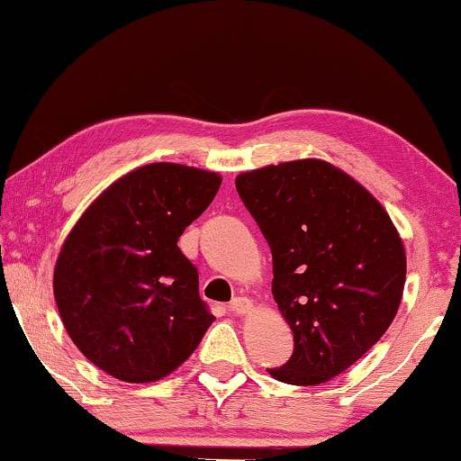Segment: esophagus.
Listing matches in <instances>:
<instances>
[{"label":"esophagus","instance_id":"1","mask_svg":"<svg viewBox=\"0 0 461 461\" xmlns=\"http://www.w3.org/2000/svg\"><path fill=\"white\" fill-rule=\"evenodd\" d=\"M229 311L232 314H237V317H243V314H248L251 311V302L248 298H235L230 300Z\"/></svg>","mask_w":461,"mask_h":461}]
</instances>
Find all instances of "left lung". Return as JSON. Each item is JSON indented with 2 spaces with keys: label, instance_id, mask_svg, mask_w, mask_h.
<instances>
[{
  "label": "left lung",
  "instance_id": "left-lung-1",
  "mask_svg": "<svg viewBox=\"0 0 461 461\" xmlns=\"http://www.w3.org/2000/svg\"><path fill=\"white\" fill-rule=\"evenodd\" d=\"M237 193L273 254V295L294 352L268 369L295 386L358 361L393 323L405 249L386 210L342 169L300 159L237 176Z\"/></svg>",
  "mask_w": 461,
  "mask_h": 461
}]
</instances>
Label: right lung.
I'll return each instance as SVG.
<instances>
[{
    "instance_id": "add662e5",
    "label": "right lung",
    "mask_w": 461,
    "mask_h": 461,
    "mask_svg": "<svg viewBox=\"0 0 461 461\" xmlns=\"http://www.w3.org/2000/svg\"><path fill=\"white\" fill-rule=\"evenodd\" d=\"M213 172L150 163L111 185L75 224L54 268L73 344L117 380L155 382L197 348L213 314L178 237L220 188Z\"/></svg>"
}]
</instances>
